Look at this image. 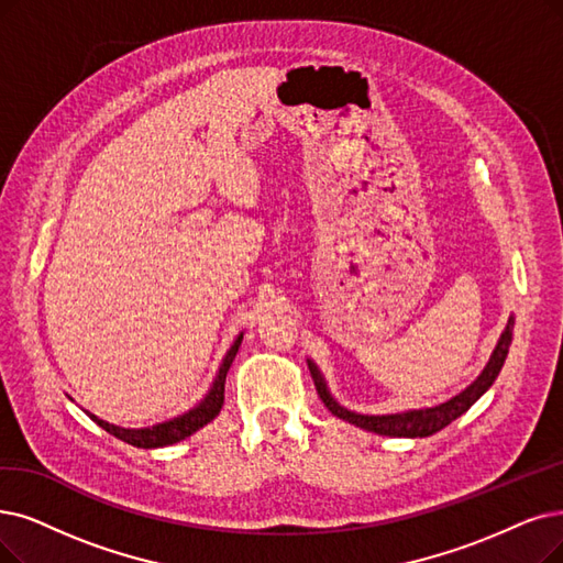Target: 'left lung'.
<instances>
[{
    "instance_id": "8db88e82",
    "label": "left lung",
    "mask_w": 563,
    "mask_h": 563,
    "mask_svg": "<svg viewBox=\"0 0 563 563\" xmlns=\"http://www.w3.org/2000/svg\"><path fill=\"white\" fill-rule=\"evenodd\" d=\"M512 325H515V317L510 313L497 346H494V351L487 360V365L483 367V372L478 374L474 384H468L455 397L445 399L441 404H434V407L409 409V411L384 413V416L355 413V411H349L346 407H342V404L332 397V393L328 390V384H325L321 369L317 367V363H313V360H307V365H309V372H311V378H313V386H317L319 397L323 399V404L332 416L360 427V430L376 432V434H384V437H404V439H418L420 437L422 439V437L437 434L439 430H443L445 424H451L455 418L466 413L492 388V384L497 380V376H499V372L506 363V355H508V349H510V342H512Z\"/></svg>"
}]
</instances>
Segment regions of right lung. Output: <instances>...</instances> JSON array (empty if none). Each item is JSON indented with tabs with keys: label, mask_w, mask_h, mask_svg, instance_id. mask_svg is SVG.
<instances>
[{
	"label": "right lung",
	"mask_w": 563,
	"mask_h": 563,
	"mask_svg": "<svg viewBox=\"0 0 563 563\" xmlns=\"http://www.w3.org/2000/svg\"><path fill=\"white\" fill-rule=\"evenodd\" d=\"M242 334L240 332L235 336V342L231 344V349L227 351V355H223L221 365H219V372L212 380L210 390L206 393V397L200 399L196 407H191L189 411L179 413L166 422H156L152 427H120V424H112V422H106L101 418H97L95 413L85 411L89 418H92L99 427H103V430L112 437H118L120 441L129 443V445H136V448H164V445H173L177 441H183L187 437H191L194 432H198L200 427H206L208 422H212L221 407H223V386H227V374L233 365V360L238 355V349L242 344Z\"/></svg>",
	"instance_id": "1"
}]
</instances>
